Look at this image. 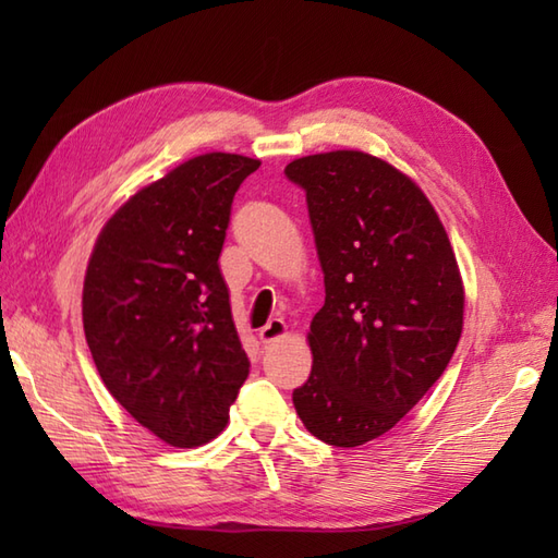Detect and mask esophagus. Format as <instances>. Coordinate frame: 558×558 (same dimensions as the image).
<instances>
[{"label":"esophagus","mask_w":558,"mask_h":558,"mask_svg":"<svg viewBox=\"0 0 558 558\" xmlns=\"http://www.w3.org/2000/svg\"><path fill=\"white\" fill-rule=\"evenodd\" d=\"M286 333H288L286 322H282V318H270V322L258 330V338H260V342H272Z\"/></svg>","instance_id":"34e87169"}]
</instances>
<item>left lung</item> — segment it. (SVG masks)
Returning <instances> with one entry per match:
<instances>
[{"label":"left lung","mask_w":558,"mask_h":558,"mask_svg":"<svg viewBox=\"0 0 558 558\" xmlns=\"http://www.w3.org/2000/svg\"><path fill=\"white\" fill-rule=\"evenodd\" d=\"M324 268L300 420L324 444L354 448L417 405L462 333V280L429 198L393 165L362 150L292 160Z\"/></svg>","instance_id":"obj_1"}]
</instances>
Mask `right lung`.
<instances>
[{
    "instance_id": "right-lung-1",
    "label": "right lung",
    "mask_w": 558,
    "mask_h": 558,
    "mask_svg": "<svg viewBox=\"0 0 558 558\" xmlns=\"http://www.w3.org/2000/svg\"><path fill=\"white\" fill-rule=\"evenodd\" d=\"M258 160L206 153L141 189L105 225L83 282V330L112 398L177 448L230 420L248 376L220 252Z\"/></svg>"
}]
</instances>
